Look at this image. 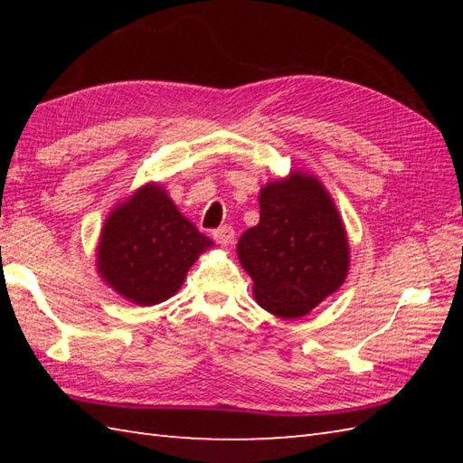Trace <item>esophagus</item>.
<instances>
[{"label": "esophagus", "instance_id": "34e87169", "mask_svg": "<svg viewBox=\"0 0 463 463\" xmlns=\"http://www.w3.org/2000/svg\"><path fill=\"white\" fill-rule=\"evenodd\" d=\"M213 239L219 242V244H231L232 242V239H234V231L231 229V226H219V229H214L213 231Z\"/></svg>", "mask_w": 463, "mask_h": 463}]
</instances>
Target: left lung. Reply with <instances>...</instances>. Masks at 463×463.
I'll return each mask as SVG.
<instances>
[{
    "label": "left lung",
    "instance_id": "left-lung-1",
    "mask_svg": "<svg viewBox=\"0 0 463 463\" xmlns=\"http://www.w3.org/2000/svg\"><path fill=\"white\" fill-rule=\"evenodd\" d=\"M254 298L280 318H298L346 279L348 241L324 186L302 173L260 191V222L239 241Z\"/></svg>",
    "mask_w": 463,
    "mask_h": 463
}]
</instances>
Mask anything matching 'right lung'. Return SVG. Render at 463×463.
Masks as SVG:
<instances>
[{
  "label": "right lung",
  "mask_w": 463,
  "mask_h": 463,
  "mask_svg": "<svg viewBox=\"0 0 463 463\" xmlns=\"http://www.w3.org/2000/svg\"><path fill=\"white\" fill-rule=\"evenodd\" d=\"M211 244L161 186L146 184L107 219L97 267L121 297L151 307L181 288L186 270Z\"/></svg>",
  "instance_id": "obj_1"
}]
</instances>
